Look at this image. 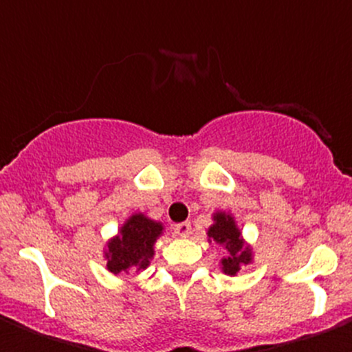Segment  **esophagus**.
<instances>
[{
  "mask_svg": "<svg viewBox=\"0 0 352 352\" xmlns=\"http://www.w3.org/2000/svg\"><path fill=\"white\" fill-rule=\"evenodd\" d=\"M174 232L179 236V238H188L192 234V226L190 222H182L174 226Z\"/></svg>",
  "mask_w": 352,
  "mask_h": 352,
  "instance_id": "obj_1",
  "label": "esophagus"
}]
</instances>
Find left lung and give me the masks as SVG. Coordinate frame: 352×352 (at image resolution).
I'll return each mask as SVG.
<instances>
[{
	"mask_svg": "<svg viewBox=\"0 0 352 352\" xmlns=\"http://www.w3.org/2000/svg\"><path fill=\"white\" fill-rule=\"evenodd\" d=\"M211 220L213 223L206 231L208 241L226 250V256L220 259V272L236 276L243 266L254 263V248L245 241L232 213L222 210L214 211Z\"/></svg>",
	"mask_w": 352,
	"mask_h": 352,
	"instance_id": "8db88e82",
	"label": "left lung"
}]
</instances>
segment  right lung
<instances>
[{
	"label": "right lung",
	"mask_w": 352,
	"mask_h": 352,
	"mask_svg": "<svg viewBox=\"0 0 352 352\" xmlns=\"http://www.w3.org/2000/svg\"><path fill=\"white\" fill-rule=\"evenodd\" d=\"M164 223L141 211L130 214L105 243L104 259L109 272L118 275L148 268L155 256V243L164 234Z\"/></svg>",
	"instance_id": "obj_1"
}]
</instances>
